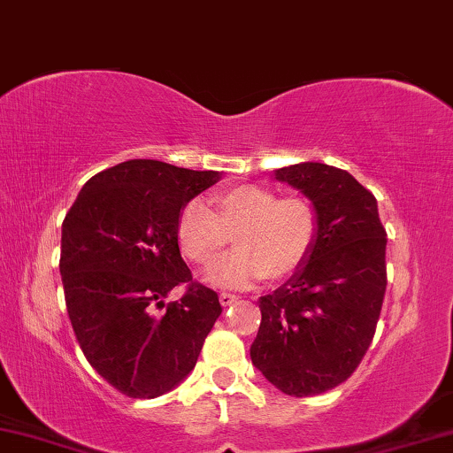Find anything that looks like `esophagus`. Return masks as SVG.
<instances>
[{
  "mask_svg": "<svg viewBox=\"0 0 453 453\" xmlns=\"http://www.w3.org/2000/svg\"><path fill=\"white\" fill-rule=\"evenodd\" d=\"M239 300V296H234V294H231V292H222L220 294V304L222 306H231V304H234Z\"/></svg>",
  "mask_w": 453,
  "mask_h": 453,
  "instance_id": "1",
  "label": "esophagus"
}]
</instances>
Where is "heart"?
<instances>
[{
  "label": "heart",
  "mask_w": 453,
  "mask_h": 453,
  "mask_svg": "<svg viewBox=\"0 0 453 453\" xmlns=\"http://www.w3.org/2000/svg\"><path fill=\"white\" fill-rule=\"evenodd\" d=\"M212 211L189 202L178 216L180 249L188 259L211 265L233 234L238 251L214 265L204 280L220 286H247L255 280H284L306 264L317 242L319 219L303 196H281L245 186L216 192Z\"/></svg>",
  "instance_id": "b5f03b06"
}]
</instances>
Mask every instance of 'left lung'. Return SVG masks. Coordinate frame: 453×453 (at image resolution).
I'll use <instances>...</instances> for the list:
<instances>
[{
	"label": "left lung",
	"instance_id": "1",
	"mask_svg": "<svg viewBox=\"0 0 453 453\" xmlns=\"http://www.w3.org/2000/svg\"><path fill=\"white\" fill-rule=\"evenodd\" d=\"M273 173L312 202L319 233L306 264L259 298L251 362L284 395L317 396L345 382L372 343L386 292V231L373 194L345 169L304 161Z\"/></svg>",
	"mask_w": 453,
	"mask_h": 453
}]
</instances>
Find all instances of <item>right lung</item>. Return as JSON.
Instances as JSON below:
<instances>
[{
  "label": "right lung",
  "mask_w": 453,
  "mask_h": 453,
  "mask_svg": "<svg viewBox=\"0 0 453 453\" xmlns=\"http://www.w3.org/2000/svg\"><path fill=\"white\" fill-rule=\"evenodd\" d=\"M219 180L130 159L96 173L65 216L58 270L75 337L91 368L130 398L175 388L220 317L219 294L192 280L175 234L183 206ZM178 285L187 294L165 305Z\"/></svg>",
  "instance_id": "add662e5"
}]
</instances>
